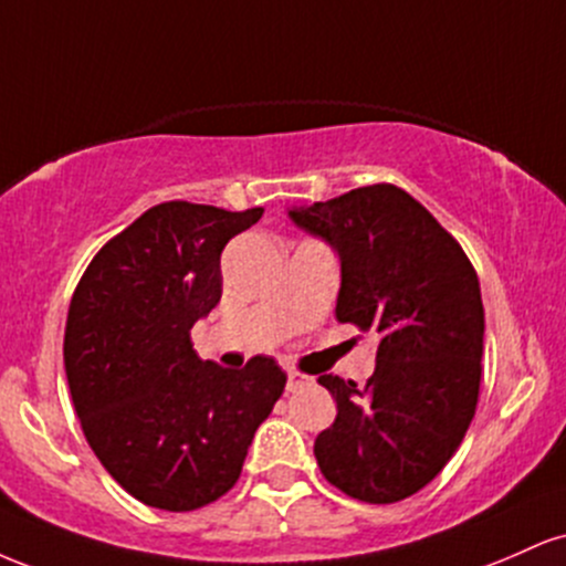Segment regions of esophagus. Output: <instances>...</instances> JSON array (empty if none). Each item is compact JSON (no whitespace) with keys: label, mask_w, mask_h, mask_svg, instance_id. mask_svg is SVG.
<instances>
[{"label":"esophagus","mask_w":566,"mask_h":566,"mask_svg":"<svg viewBox=\"0 0 566 566\" xmlns=\"http://www.w3.org/2000/svg\"><path fill=\"white\" fill-rule=\"evenodd\" d=\"M311 382H314L311 375L297 373V369H290V373H287V391H301V388L311 386Z\"/></svg>","instance_id":"esophagus-1"}]
</instances>
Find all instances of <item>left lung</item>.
Masks as SVG:
<instances>
[{
	"label": "left lung",
	"mask_w": 566,
	"mask_h": 566,
	"mask_svg": "<svg viewBox=\"0 0 566 566\" xmlns=\"http://www.w3.org/2000/svg\"><path fill=\"white\" fill-rule=\"evenodd\" d=\"M340 258L335 316L378 333L365 388L319 375L335 423L316 437L329 484L365 503L415 495L444 469L479 401L484 305L463 247L405 188L375 184L290 210Z\"/></svg>",
	"instance_id": "1"
}]
</instances>
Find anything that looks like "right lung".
Wrapping results in <instances>:
<instances>
[{
    "label": "right lung",
    "mask_w": 566,
    "mask_h": 566,
    "mask_svg": "<svg viewBox=\"0 0 566 566\" xmlns=\"http://www.w3.org/2000/svg\"><path fill=\"white\" fill-rule=\"evenodd\" d=\"M263 207H151L87 265L69 305L63 365L87 444L140 503L197 511L237 484L287 375L201 361L191 327L223 295L220 252Z\"/></svg>",
    "instance_id": "right-lung-1"
}]
</instances>
